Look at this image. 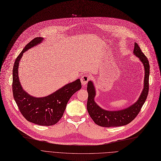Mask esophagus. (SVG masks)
<instances>
[{
    "instance_id": "1",
    "label": "esophagus",
    "mask_w": 161,
    "mask_h": 161,
    "mask_svg": "<svg viewBox=\"0 0 161 161\" xmlns=\"http://www.w3.org/2000/svg\"><path fill=\"white\" fill-rule=\"evenodd\" d=\"M89 80H90V77L86 75H84L81 77L80 81H81V83H82V85L83 87H84V86L88 84Z\"/></svg>"
}]
</instances>
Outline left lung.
<instances>
[{
    "mask_svg": "<svg viewBox=\"0 0 161 161\" xmlns=\"http://www.w3.org/2000/svg\"><path fill=\"white\" fill-rule=\"evenodd\" d=\"M133 53L139 58L144 66V88L137 101L130 107L118 111H108L98 106L94 101L96 95L95 90L92 81L88 83L87 91L88 98L87 101V109L91 118L96 125L103 127H116L128 125L131 122L140 112L145 103L149 91L150 64L147 57L142 52L137 43H135Z\"/></svg>",
    "mask_w": 161,
    "mask_h": 161,
    "instance_id": "1",
    "label": "left lung"
}]
</instances>
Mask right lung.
Instances as JSON below:
<instances>
[{"label": "right lung", "mask_w": 161, "mask_h": 161, "mask_svg": "<svg viewBox=\"0 0 161 161\" xmlns=\"http://www.w3.org/2000/svg\"><path fill=\"white\" fill-rule=\"evenodd\" d=\"M43 41L36 37L30 41L17 57L13 69V95L20 113L28 121L40 126H52L63 117L67 103L71 97L80 90L82 86L79 79L67 84L53 93L44 97L37 98L24 91L20 84L18 68L23 53Z\"/></svg>", "instance_id": "obj_1"}]
</instances>
